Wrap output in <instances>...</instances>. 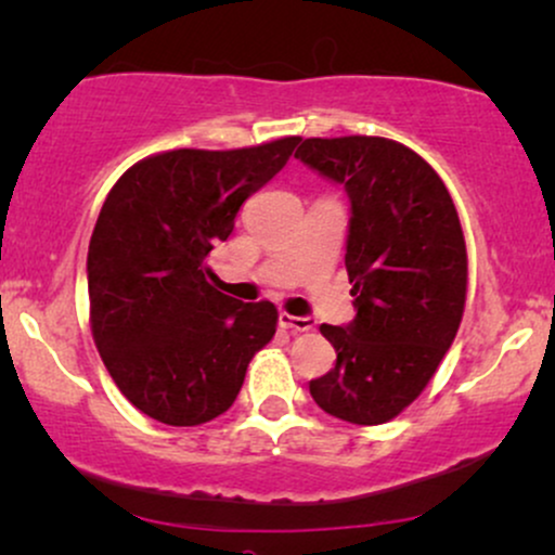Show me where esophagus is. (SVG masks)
<instances>
[{
    "label": "esophagus",
    "mask_w": 555,
    "mask_h": 555,
    "mask_svg": "<svg viewBox=\"0 0 555 555\" xmlns=\"http://www.w3.org/2000/svg\"><path fill=\"white\" fill-rule=\"evenodd\" d=\"M279 325L286 331H295V333H307V331L315 328L312 318H297V315H289V312H282V315H279Z\"/></svg>",
    "instance_id": "34e87169"
}]
</instances>
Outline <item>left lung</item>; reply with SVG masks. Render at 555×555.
I'll list each match as a JSON object with an SVG mask.
<instances>
[{
	"mask_svg": "<svg viewBox=\"0 0 555 555\" xmlns=\"http://www.w3.org/2000/svg\"><path fill=\"white\" fill-rule=\"evenodd\" d=\"M295 157L351 202L357 318L320 325L336 366L310 379V396L341 422L385 424L422 396L463 320L468 253L457 209L431 165L392 139H305Z\"/></svg>",
	"mask_w": 555,
	"mask_h": 555,
	"instance_id": "8db88e82",
	"label": "left lung"
}]
</instances>
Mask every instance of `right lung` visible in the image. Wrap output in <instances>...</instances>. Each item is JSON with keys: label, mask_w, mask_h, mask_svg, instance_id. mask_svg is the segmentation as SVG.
I'll use <instances>...</instances> for the list:
<instances>
[{"label": "right lung", "mask_w": 555, "mask_h": 555, "mask_svg": "<svg viewBox=\"0 0 555 555\" xmlns=\"http://www.w3.org/2000/svg\"><path fill=\"white\" fill-rule=\"evenodd\" d=\"M299 142L159 152L105 198L87 250L92 338L118 390L155 422L198 426L224 413L276 333V307L214 289L206 256Z\"/></svg>", "instance_id": "right-lung-1"}]
</instances>
